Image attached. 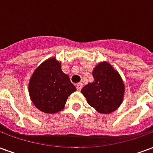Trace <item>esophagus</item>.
<instances>
[{"instance_id": "obj_1", "label": "esophagus", "mask_w": 153, "mask_h": 153, "mask_svg": "<svg viewBox=\"0 0 153 153\" xmlns=\"http://www.w3.org/2000/svg\"><path fill=\"white\" fill-rule=\"evenodd\" d=\"M76 88L78 91H81V89L82 88V83H81V82L78 83V84L76 85Z\"/></svg>"}]
</instances>
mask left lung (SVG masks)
Returning <instances> with one entry per match:
<instances>
[{
  "instance_id": "8db88e82",
  "label": "left lung",
  "mask_w": 153,
  "mask_h": 153,
  "mask_svg": "<svg viewBox=\"0 0 153 153\" xmlns=\"http://www.w3.org/2000/svg\"><path fill=\"white\" fill-rule=\"evenodd\" d=\"M94 81L83 87L88 105L100 114L115 111L123 102L125 86L117 71L107 62H100L92 72Z\"/></svg>"
}]
</instances>
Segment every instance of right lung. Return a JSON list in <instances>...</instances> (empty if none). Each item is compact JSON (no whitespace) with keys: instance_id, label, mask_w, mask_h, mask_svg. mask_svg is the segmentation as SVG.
Returning <instances> with one entry per match:
<instances>
[{"instance_id":"obj_1","label":"right lung","mask_w":153,"mask_h":153,"mask_svg":"<svg viewBox=\"0 0 153 153\" xmlns=\"http://www.w3.org/2000/svg\"><path fill=\"white\" fill-rule=\"evenodd\" d=\"M28 90L36 108L44 113L55 114L64 108L68 97L76 91V88L62 72V63L53 57L34 71Z\"/></svg>"}]
</instances>
